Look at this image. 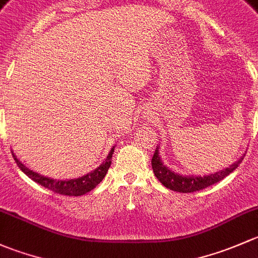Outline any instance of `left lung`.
<instances>
[{
    "label": "left lung",
    "instance_id": "obj_1",
    "mask_svg": "<svg viewBox=\"0 0 258 258\" xmlns=\"http://www.w3.org/2000/svg\"><path fill=\"white\" fill-rule=\"evenodd\" d=\"M243 156H245V154H243ZM243 156H241L237 161H235L228 168L215 172V174L205 175V176H192V175L191 176H182V175L176 174L172 170H170L168 166L164 165L160 156H159V147H156L155 153H154L153 159H151V166H153V171L155 176L165 187L172 191H177V192H194V191L203 190V188L208 187L210 185L221 181L224 177L231 174L242 163Z\"/></svg>",
    "mask_w": 258,
    "mask_h": 258
}]
</instances>
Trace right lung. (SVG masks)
I'll return each mask as SVG.
<instances>
[{
    "label": "right lung",
    "instance_id": "1",
    "mask_svg": "<svg viewBox=\"0 0 258 258\" xmlns=\"http://www.w3.org/2000/svg\"><path fill=\"white\" fill-rule=\"evenodd\" d=\"M114 148H111V150L108 154L107 159L103 164H100L97 169H94L93 171L88 172V174L83 175L81 177H77V179H71V180H55L52 177L43 176V175H39L38 172H34L33 170L28 169L27 166L23 165L20 160L17 159V156L13 154L12 155L15 161L17 163L18 168L22 170L26 175H27L30 179L36 181L37 184L42 185L43 187H47L48 190L54 191V192L60 194V195H67V196H81L84 194L89 192L90 190H93L103 179H104L105 174H107L108 169H109L111 164V156H113Z\"/></svg>",
    "mask_w": 258,
    "mask_h": 258
}]
</instances>
